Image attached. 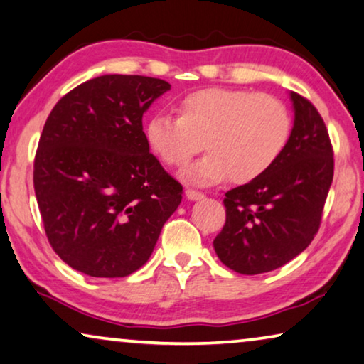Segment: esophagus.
<instances>
[{
  "instance_id": "esophagus-1",
  "label": "esophagus",
  "mask_w": 364,
  "mask_h": 364,
  "mask_svg": "<svg viewBox=\"0 0 364 364\" xmlns=\"http://www.w3.org/2000/svg\"><path fill=\"white\" fill-rule=\"evenodd\" d=\"M186 196L187 198H191V200H200V198H203V193L198 191H193V188H187Z\"/></svg>"
}]
</instances>
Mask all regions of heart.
<instances>
[{
  "mask_svg": "<svg viewBox=\"0 0 364 364\" xmlns=\"http://www.w3.org/2000/svg\"><path fill=\"white\" fill-rule=\"evenodd\" d=\"M178 116L157 112L146 124V141L167 167H182L203 147L186 172L196 183L227 176L247 183L275 166L291 137L290 109L280 99L248 89H198L178 101Z\"/></svg>",
  "mask_w": 364,
  "mask_h": 364,
  "instance_id": "heart-1",
  "label": "heart"
}]
</instances>
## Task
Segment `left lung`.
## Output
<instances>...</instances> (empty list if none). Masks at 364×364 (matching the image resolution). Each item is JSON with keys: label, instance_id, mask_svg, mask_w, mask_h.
Returning <instances> with one entry per match:
<instances>
[{"label": "left lung", "instance_id": "left-lung-1", "mask_svg": "<svg viewBox=\"0 0 364 364\" xmlns=\"http://www.w3.org/2000/svg\"><path fill=\"white\" fill-rule=\"evenodd\" d=\"M291 137L270 171L225 193V225L213 240L223 265L242 275L277 270L310 245L321 223L335 159L320 112L298 92Z\"/></svg>", "mask_w": 364, "mask_h": 364}]
</instances>
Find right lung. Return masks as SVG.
Masks as SVG:
<instances>
[{
  "label": "right lung",
  "instance_id": "obj_1",
  "mask_svg": "<svg viewBox=\"0 0 364 364\" xmlns=\"http://www.w3.org/2000/svg\"><path fill=\"white\" fill-rule=\"evenodd\" d=\"M171 89L157 77L106 74L53 107L33 182L53 250L89 277L117 278L149 260L182 186L149 152L142 116Z\"/></svg>",
  "mask_w": 364,
  "mask_h": 364
}]
</instances>
